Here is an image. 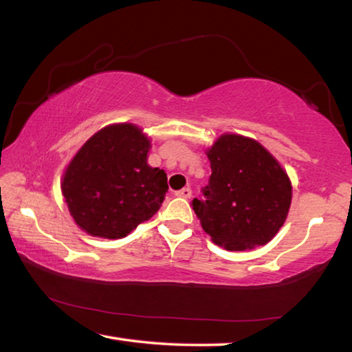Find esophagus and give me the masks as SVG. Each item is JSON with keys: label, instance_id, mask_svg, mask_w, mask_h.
<instances>
[{"label": "esophagus", "instance_id": "obj_1", "mask_svg": "<svg viewBox=\"0 0 352 352\" xmlns=\"http://www.w3.org/2000/svg\"><path fill=\"white\" fill-rule=\"evenodd\" d=\"M175 195L182 197V198H190L192 197V190H190V188H183L180 190H177Z\"/></svg>", "mask_w": 352, "mask_h": 352}]
</instances>
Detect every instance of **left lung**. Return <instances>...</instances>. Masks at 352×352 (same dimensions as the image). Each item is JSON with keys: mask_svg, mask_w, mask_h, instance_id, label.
<instances>
[{"mask_svg": "<svg viewBox=\"0 0 352 352\" xmlns=\"http://www.w3.org/2000/svg\"><path fill=\"white\" fill-rule=\"evenodd\" d=\"M212 174L194 198L204 232L226 251H246L271 241L292 200L286 170L257 140L223 133L206 149Z\"/></svg>", "mask_w": 352, "mask_h": 352, "instance_id": "1", "label": "left lung"}]
</instances>
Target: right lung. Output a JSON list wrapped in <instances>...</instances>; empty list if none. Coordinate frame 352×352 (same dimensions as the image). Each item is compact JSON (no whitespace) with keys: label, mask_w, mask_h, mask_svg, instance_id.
Wrapping results in <instances>:
<instances>
[{"label":"right lung","mask_w":352,"mask_h":352,"mask_svg":"<svg viewBox=\"0 0 352 352\" xmlns=\"http://www.w3.org/2000/svg\"><path fill=\"white\" fill-rule=\"evenodd\" d=\"M149 149V137L132 123L106 126L81 146L61 180L80 229L92 237L123 239L157 214L168 177L148 164Z\"/></svg>","instance_id":"add662e5"}]
</instances>
